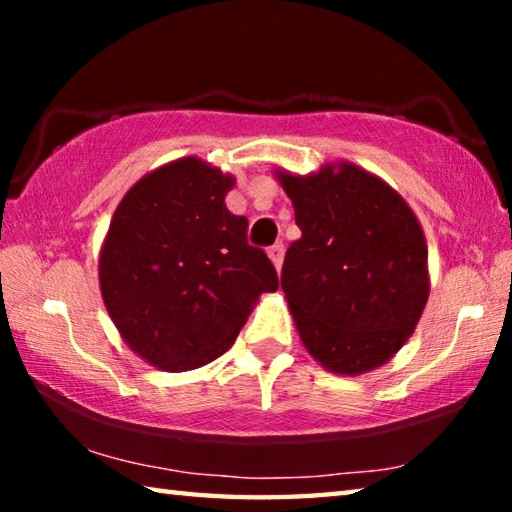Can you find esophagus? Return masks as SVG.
<instances>
[{
	"instance_id": "1",
	"label": "esophagus",
	"mask_w": 512,
	"mask_h": 512,
	"mask_svg": "<svg viewBox=\"0 0 512 512\" xmlns=\"http://www.w3.org/2000/svg\"><path fill=\"white\" fill-rule=\"evenodd\" d=\"M268 259H271V262H273L275 271L280 273L282 262H284V244H282V241H280V244H275V246L268 248Z\"/></svg>"
}]
</instances>
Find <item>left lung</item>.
Wrapping results in <instances>:
<instances>
[{"label":"left lung","instance_id":"1","mask_svg":"<svg viewBox=\"0 0 512 512\" xmlns=\"http://www.w3.org/2000/svg\"><path fill=\"white\" fill-rule=\"evenodd\" d=\"M300 239L282 289L305 350L325 370L357 377L391 361L429 300L422 225L400 192L348 160L318 171L275 169Z\"/></svg>","mask_w":512,"mask_h":512}]
</instances>
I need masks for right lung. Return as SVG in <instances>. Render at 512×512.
Returning a JSON list of instances; mask_svg holds the SVG:
<instances>
[{
  "instance_id": "right-lung-1",
  "label": "right lung",
  "mask_w": 512,
  "mask_h": 512,
  "mask_svg": "<svg viewBox=\"0 0 512 512\" xmlns=\"http://www.w3.org/2000/svg\"><path fill=\"white\" fill-rule=\"evenodd\" d=\"M235 176L196 155L171 160L121 198L99 253L108 316L137 357L201 368L235 343L262 293L277 291L246 216L225 207Z\"/></svg>"
}]
</instances>
